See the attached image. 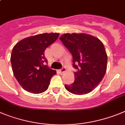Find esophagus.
I'll return each mask as SVG.
<instances>
[{
    "label": "esophagus",
    "instance_id": "34e87169",
    "mask_svg": "<svg viewBox=\"0 0 125 125\" xmlns=\"http://www.w3.org/2000/svg\"><path fill=\"white\" fill-rule=\"evenodd\" d=\"M65 72H66V68H65V67H63V68L60 70V72L61 73H63Z\"/></svg>",
    "mask_w": 125,
    "mask_h": 125
}]
</instances>
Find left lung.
<instances>
[{
  "mask_svg": "<svg viewBox=\"0 0 125 125\" xmlns=\"http://www.w3.org/2000/svg\"><path fill=\"white\" fill-rule=\"evenodd\" d=\"M72 53L75 80L65 88L75 95H84L99 85L107 67V54L103 43L98 38L84 33H65L60 37Z\"/></svg>",
  "mask_w": 125,
  "mask_h": 125,
  "instance_id": "obj_1",
  "label": "left lung"
}]
</instances>
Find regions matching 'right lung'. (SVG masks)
<instances>
[{"instance_id": "1", "label": "right lung", "mask_w": 125, "mask_h": 125, "mask_svg": "<svg viewBox=\"0 0 125 125\" xmlns=\"http://www.w3.org/2000/svg\"><path fill=\"white\" fill-rule=\"evenodd\" d=\"M58 36V33L38 34L22 39L13 47L10 57L12 71L25 90L38 94L48 89L57 72L48 67L44 52Z\"/></svg>"}]
</instances>
